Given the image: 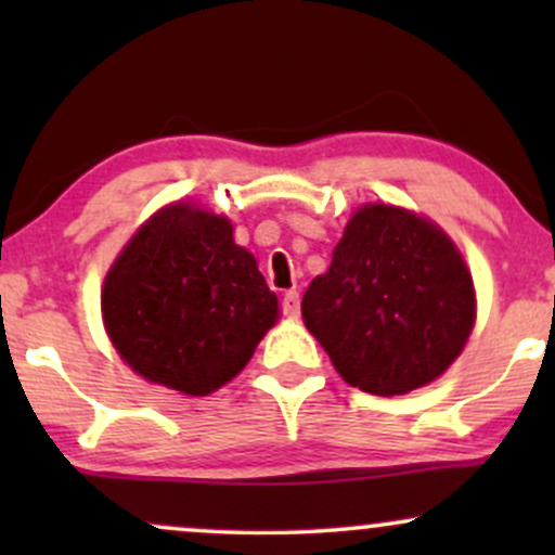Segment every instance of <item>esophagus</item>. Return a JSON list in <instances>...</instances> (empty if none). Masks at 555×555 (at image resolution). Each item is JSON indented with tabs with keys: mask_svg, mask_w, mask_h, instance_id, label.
<instances>
[{
	"mask_svg": "<svg viewBox=\"0 0 555 555\" xmlns=\"http://www.w3.org/2000/svg\"><path fill=\"white\" fill-rule=\"evenodd\" d=\"M282 310L289 318H297V313H299V292L297 289H289V292H284V297H282Z\"/></svg>",
	"mask_w": 555,
	"mask_h": 555,
	"instance_id": "obj_1",
	"label": "esophagus"
}]
</instances>
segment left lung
Wrapping results in <instances>:
<instances>
[{
	"label": "left lung",
	"mask_w": 555,
	"mask_h": 555,
	"mask_svg": "<svg viewBox=\"0 0 555 555\" xmlns=\"http://www.w3.org/2000/svg\"><path fill=\"white\" fill-rule=\"evenodd\" d=\"M302 318L347 384L393 397L460 358L475 286L441 229L373 203L349 219L331 269L310 282Z\"/></svg>",
	"instance_id": "left-lung-1"
}]
</instances>
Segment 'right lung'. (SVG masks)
Returning <instances> with one entry per match:
<instances>
[{
    "mask_svg": "<svg viewBox=\"0 0 555 555\" xmlns=\"http://www.w3.org/2000/svg\"><path fill=\"white\" fill-rule=\"evenodd\" d=\"M101 313L132 371L206 397L247 365L279 302L224 216L175 203L114 260Z\"/></svg>",
    "mask_w": 555,
    "mask_h": 555,
    "instance_id": "right-lung-1",
    "label": "right lung"
}]
</instances>
